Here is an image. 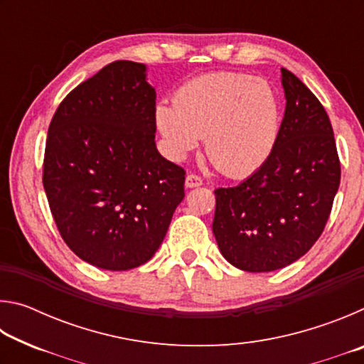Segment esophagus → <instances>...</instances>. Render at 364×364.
Wrapping results in <instances>:
<instances>
[{
  "instance_id": "obj_1",
  "label": "esophagus",
  "mask_w": 364,
  "mask_h": 364,
  "mask_svg": "<svg viewBox=\"0 0 364 364\" xmlns=\"http://www.w3.org/2000/svg\"><path fill=\"white\" fill-rule=\"evenodd\" d=\"M202 184H204V181H202V178L199 175L189 173L186 176V188H199Z\"/></svg>"
}]
</instances>
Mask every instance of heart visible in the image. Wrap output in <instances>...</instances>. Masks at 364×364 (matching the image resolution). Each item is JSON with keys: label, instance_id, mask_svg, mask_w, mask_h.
<instances>
[{"label": "heart", "instance_id": "obj_1", "mask_svg": "<svg viewBox=\"0 0 364 364\" xmlns=\"http://www.w3.org/2000/svg\"><path fill=\"white\" fill-rule=\"evenodd\" d=\"M156 125L170 156L183 160L204 136L208 159L221 173H255L278 143L281 109L263 80L237 72H212L189 80L173 106L157 104Z\"/></svg>", "mask_w": 364, "mask_h": 364}]
</instances>
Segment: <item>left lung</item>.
Segmentation results:
<instances>
[{
    "label": "left lung",
    "instance_id": "obj_1",
    "mask_svg": "<svg viewBox=\"0 0 364 364\" xmlns=\"http://www.w3.org/2000/svg\"><path fill=\"white\" fill-rule=\"evenodd\" d=\"M286 112L269 159L247 180L215 189L221 255L250 273L299 260L321 236L341 184L334 132L318 97L281 69Z\"/></svg>",
    "mask_w": 364,
    "mask_h": 364
}]
</instances>
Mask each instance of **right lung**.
I'll use <instances>...</instances> for the list:
<instances>
[{"instance_id":"add662e5","label":"right lung","mask_w":364,"mask_h":364,"mask_svg":"<svg viewBox=\"0 0 364 364\" xmlns=\"http://www.w3.org/2000/svg\"><path fill=\"white\" fill-rule=\"evenodd\" d=\"M146 65L115 60L73 88L49 123L43 186L64 242L97 268L151 260L184 197V171L156 147Z\"/></svg>"}]
</instances>
